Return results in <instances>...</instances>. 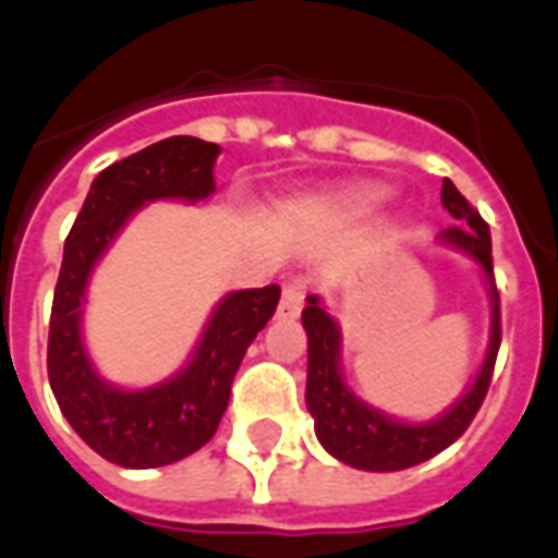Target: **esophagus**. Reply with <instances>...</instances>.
<instances>
[{"label":"esophagus","mask_w":558,"mask_h":558,"mask_svg":"<svg viewBox=\"0 0 558 558\" xmlns=\"http://www.w3.org/2000/svg\"><path fill=\"white\" fill-rule=\"evenodd\" d=\"M304 307V283L302 280H290L283 283V295H280V316H299Z\"/></svg>","instance_id":"34e87169"}]
</instances>
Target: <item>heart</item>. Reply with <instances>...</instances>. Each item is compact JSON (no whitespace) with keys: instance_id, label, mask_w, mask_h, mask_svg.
Here are the masks:
<instances>
[{"instance_id":"1","label":"heart","mask_w":558,"mask_h":558,"mask_svg":"<svg viewBox=\"0 0 558 558\" xmlns=\"http://www.w3.org/2000/svg\"><path fill=\"white\" fill-rule=\"evenodd\" d=\"M386 199V191L383 187H352L343 194V206L350 208H371L376 203H383Z\"/></svg>"}]
</instances>
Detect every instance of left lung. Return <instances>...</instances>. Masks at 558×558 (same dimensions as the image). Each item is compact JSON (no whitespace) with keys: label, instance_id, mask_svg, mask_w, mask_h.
I'll use <instances>...</instances> for the list:
<instances>
[{"label":"left lung","instance_id":"obj_1","mask_svg":"<svg viewBox=\"0 0 558 558\" xmlns=\"http://www.w3.org/2000/svg\"><path fill=\"white\" fill-rule=\"evenodd\" d=\"M442 206L448 215L466 227H448L439 232V242L472 256L484 271L490 290V343L481 364L478 376L472 379L466 395L448 407L442 415L430 421H400L386 412L367 407L362 398L352 395V388L340 371V328L328 316L316 295H307V307L302 311L304 331H307V388L304 400L314 415L316 439L328 454L338 457L347 466L364 472H398V469L418 466L430 460L448 445L457 442L466 430L475 412L484 403L490 388L493 364L502 343V323H499V290L493 278L490 256V227L481 220L469 199L454 187L451 179L442 182Z\"/></svg>","mask_w":558,"mask_h":558}]
</instances>
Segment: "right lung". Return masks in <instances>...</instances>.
<instances>
[{"instance_id":"add662e5","label":"right lung","mask_w":558,"mask_h":558,"mask_svg":"<svg viewBox=\"0 0 558 558\" xmlns=\"http://www.w3.org/2000/svg\"><path fill=\"white\" fill-rule=\"evenodd\" d=\"M218 155L220 146L206 140L170 137L116 160L92 182L65 239L50 314L47 374L68 424L92 451L116 466L155 469L199 451L227 412L244 352L278 307V283L223 295L191 362L158 386H110L86 352L80 319L92 268L146 203L206 199L215 191L211 167Z\"/></svg>"}]
</instances>
